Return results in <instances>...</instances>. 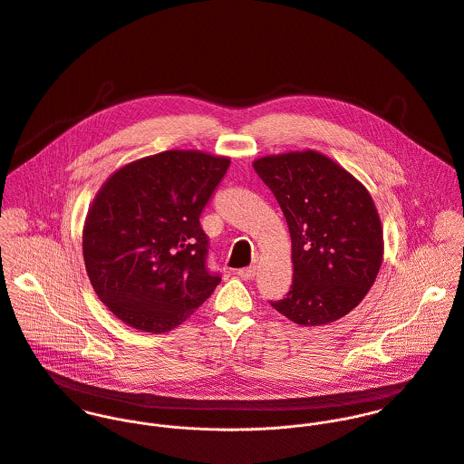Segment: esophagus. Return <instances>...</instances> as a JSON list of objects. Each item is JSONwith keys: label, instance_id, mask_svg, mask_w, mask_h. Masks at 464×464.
<instances>
[{"label": "esophagus", "instance_id": "34e87169", "mask_svg": "<svg viewBox=\"0 0 464 464\" xmlns=\"http://www.w3.org/2000/svg\"><path fill=\"white\" fill-rule=\"evenodd\" d=\"M238 276L242 279H253L256 276V267L251 266V267H244L238 271Z\"/></svg>", "mask_w": 464, "mask_h": 464}]
</instances>
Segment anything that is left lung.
<instances>
[{
	"label": "left lung",
	"instance_id": "obj_1",
	"mask_svg": "<svg viewBox=\"0 0 464 464\" xmlns=\"http://www.w3.org/2000/svg\"><path fill=\"white\" fill-rule=\"evenodd\" d=\"M253 167L292 238V285L271 306L304 326L341 319L364 299L382 266L383 235L368 189L314 150L260 158Z\"/></svg>",
	"mask_w": 464,
	"mask_h": 464
}]
</instances>
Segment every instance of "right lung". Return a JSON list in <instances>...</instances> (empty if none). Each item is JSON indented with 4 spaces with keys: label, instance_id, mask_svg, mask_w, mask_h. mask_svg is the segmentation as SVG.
Segmentation results:
<instances>
[{
    "label": "right lung",
    "instance_id": "1",
    "mask_svg": "<svg viewBox=\"0 0 464 464\" xmlns=\"http://www.w3.org/2000/svg\"><path fill=\"white\" fill-rule=\"evenodd\" d=\"M227 169V158L167 150L120 169L98 191L82 237L86 271L125 324L169 332L220 283L198 218Z\"/></svg>",
    "mask_w": 464,
    "mask_h": 464
}]
</instances>
